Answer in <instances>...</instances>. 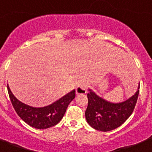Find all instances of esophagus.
Masks as SVG:
<instances>
[{
  "label": "esophagus",
  "instance_id": "34e87169",
  "mask_svg": "<svg viewBox=\"0 0 152 152\" xmlns=\"http://www.w3.org/2000/svg\"><path fill=\"white\" fill-rule=\"evenodd\" d=\"M88 85L86 84H80L77 85L76 88V94L77 95H82V94H86L88 91Z\"/></svg>",
  "mask_w": 152,
  "mask_h": 152
}]
</instances>
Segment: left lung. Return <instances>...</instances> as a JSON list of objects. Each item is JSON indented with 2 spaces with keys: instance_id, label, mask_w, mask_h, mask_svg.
I'll use <instances>...</instances> for the list:
<instances>
[{
  "instance_id": "left-lung-1",
  "label": "left lung",
  "mask_w": 152,
  "mask_h": 152,
  "mask_svg": "<svg viewBox=\"0 0 152 152\" xmlns=\"http://www.w3.org/2000/svg\"><path fill=\"white\" fill-rule=\"evenodd\" d=\"M138 88L136 93L126 101L113 103L97 96L89 89L88 93V104L85 110V118L92 128L100 131H110L121 126L134 110L138 98Z\"/></svg>"
}]
</instances>
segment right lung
Wrapping results in <instances>:
<instances>
[{"instance_id":"right-lung-1","label":"right lung","mask_w":152,"mask_h":152,"mask_svg":"<svg viewBox=\"0 0 152 152\" xmlns=\"http://www.w3.org/2000/svg\"><path fill=\"white\" fill-rule=\"evenodd\" d=\"M7 91L12 106L24 122L36 129H46L58 124L63 118L67 108L75 98V90L45 107H32L23 103L14 96L7 85Z\"/></svg>"}]
</instances>
